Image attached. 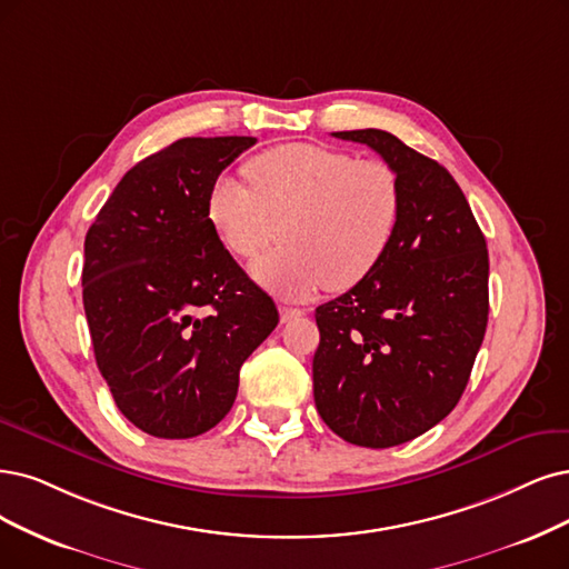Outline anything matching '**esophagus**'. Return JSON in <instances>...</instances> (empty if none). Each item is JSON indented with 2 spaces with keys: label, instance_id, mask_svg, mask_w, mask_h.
<instances>
[{
  "label": "esophagus",
  "instance_id": "1",
  "mask_svg": "<svg viewBox=\"0 0 569 569\" xmlns=\"http://www.w3.org/2000/svg\"><path fill=\"white\" fill-rule=\"evenodd\" d=\"M279 313H281V321H283V323H288V321H292V319H300V317H305V309L281 305V307H279Z\"/></svg>",
  "mask_w": 569,
  "mask_h": 569
}]
</instances>
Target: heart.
I'll list each match as a JSON object with an SVG mask.
<instances>
[{
  "label": "heart",
  "instance_id": "b5f03b06",
  "mask_svg": "<svg viewBox=\"0 0 569 569\" xmlns=\"http://www.w3.org/2000/svg\"><path fill=\"white\" fill-rule=\"evenodd\" d=\"M243 176L248 187L231 176L210 182L206 220L237 260L260 252L279 222L283 243L250 269L262 288L292 300L347 290L387 256L403 208L391 163L290 142L246 161Z\"/></svg>",
  "mask_w": 569,
  "mask_h": 569
}]
</instances>
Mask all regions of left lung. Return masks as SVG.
I'll list each match as a JSON object with an SVG mask.
<instances>
[{
    "instance_id": "8db88e82",
    "label": "left lung",
    "mask_w": 569,
    "mask_h": 569,
    "mask_svg": "<svg viewBox=\"0 0 569 569\" xmlns=\"http://www.w3.org/2000/svg\"><path fill=\"white\" fill-rule=\"evenodd\" d=\"M335 138L396 168L403 208L382 262L317 307L313 401L347 443L391 448L446 419L467 389L488 326V246L438 161L380 129Z\"/></svg>"
}]
</instances>
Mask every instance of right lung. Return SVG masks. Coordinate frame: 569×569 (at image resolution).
<instances>
[{
	"mask_svg": "<svg viewBox=\"0 0 569 569\" xmlns=\"http://www.w3.org/2000/svg\"><path fill=\"white\" fill-rule=\"evenodd\" d=\"M248 136L182 138L114 187L83 241V311L121 415L157 438H192L231 410L239 370L279 311L220 246L208 187Z\"/></svg>",
	"mask_w": 569,
	"mask_h": 569,
	"instance_id": "add662e5",
	"label": "right lung"
}]
</instances>
